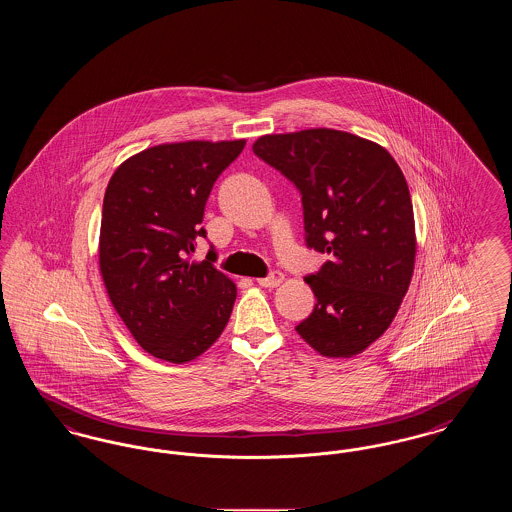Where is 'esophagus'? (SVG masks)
<instances>
[{
	"label": "esophagus",
	"instance_id": "esophagus-1",
	"mask_svg": "<svg viewBox=\"0 0 512 512\" xmlns=\"http://www.w3.org/2000/svg\"><path fill=\"white\" fill-rule=\"evenodd\" d=\"M282 280H284V274H282L280 270H272L268 276L259 278L257 282H259V286H263V288H276V286L282 284Z\"/></svg>",
	"mask_w": 512,
	"mask_h": 512
}]
</instances>
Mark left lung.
Wrapping results in <instances>:
<instances>
[{
    "mask_svg": "<svg viewBox=\"0 0 512 512\" xmlns=\"http://www.w3.org/2000/svg\"><path fill=\"white\" fill-rule=\"evenodd\" d=\"M253 153L301 194L305 244L326 261L305 282L317 297L297 334L324 357H353L397 315L413 276V203L390 153L332 128L268 134Z\"/></svg>",
    "mask_w": 512,
    "mask_h": 512,
    "instance_id": "left-lung-1",
    "label": "left lung"
}]
</instances>
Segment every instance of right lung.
Here are the masks:
<instances>
[{
	"label": "right lung",
	"mask_w": 512,
	"mask_h": 512,
	"mask_svg": "<svg viewBox=\"0 0 512 512\" xmlns=\"http://www.w3.org/2000/svg\"><path fill=\"white\" fill-rule=\"evenodd\" d=\"M245 140L180 142L126 159L109 180L99 232V270L122 322L149 355L188 363L219 340L236 284L190 261L207 238L203 211L213 184Z\"/></svg>",
	"instance_id": "1"
}]
</instances>
